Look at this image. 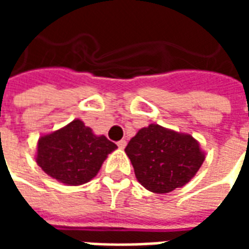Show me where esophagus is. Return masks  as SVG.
I'll use <instances>...</instances> for the list:
<instances>
[{"label": "esophagus", "mask_w": 249, "mask_h": 249, "mask_svg": "<svg viewBox=\"0 0 249 249\" xmlns=\"http://www.w3.org/2000/svg\"><path fill=\"white\" fill-rule=\"evenodd\" d=\"M117 145H119V148H121V149H124L125 146H126V141H125V140H120L119 142H117Z\"/></svg>", "instance_id": "1"}]
</instances>
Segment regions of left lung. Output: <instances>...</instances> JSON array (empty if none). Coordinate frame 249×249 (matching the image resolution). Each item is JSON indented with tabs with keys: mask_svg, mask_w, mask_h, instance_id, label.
Returning a JSON list of instances; mask_svg holds the SVG:
<instances>
[{
	"mask_svg": "<svg viewBox=\"0 0 249 249\" xmlns=\"http://www.w3.org/2000/svg\"><path fill=\"white\" fill-rule=\"evenodd\" d=\"M125 152L139 183L156 193H168L183 187L204 161L203 152L192 136L157 124L139 130Z\"/></svg>",
	"mask_w": 249,
	"mask_h": 249,
	"instance_id": "obj_1",
	"label": "left lung"
}]
</instances>
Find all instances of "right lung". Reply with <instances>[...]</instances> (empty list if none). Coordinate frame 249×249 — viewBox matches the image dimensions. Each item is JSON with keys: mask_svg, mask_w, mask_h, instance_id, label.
I'll use <instances>...</instances> for the list:
<instances>
[{"mask_svg": "<svg viewBox=\"0 0 249 249\" xmlns=\"http://www.w3.org/2000/svg\"><path fill=\"white\" fill-rule=\"evenodd\" d=\"M116 148L105 136L93 135L82 121L74 120L65 128L41 137L37 164L61 183L81 185L97 175L108 153Z\"/></svg>", "mask_w": 249, "mask_h": 249, "instance_id": "add662e5", "label": "right lung"}]
</instances>
